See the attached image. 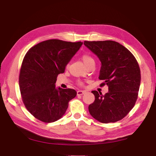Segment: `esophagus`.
<instances>
[{
  "instance_id": "1",
  "label": "esophagus",
  "mask_w": 156,
  "mask_h": 156,
  "mask_svg": "<svg viewBox=\"0 0 156 156\" xmlns=\"http://www.w3.org/2000/svg\"><path fill=\"white\" fill-rule=\"evenodd\" d=\"M84 93V90H78L77 94L78 96H81V95H83V94Z\"/></svg>"
}]
</instances>
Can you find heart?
Instances as JSON below:
<instances>
[{
    "mask_svg": "<svg viewBox=\"0 0 156 156\" xmlns=\"http://www.w3.org/2000/svg\"><path fill=\"white\" fill-rule=\"evenodd\" d=\"M82 60L83 61V62L84 63V64H85L87 66L90 63H91L92 62H94V59L91 57L90 56H89L88 55H84L82 56Z\"/></svg>",
    "mask_w": 156,
    "mask_h": 156,
    "instance_id": "b5f03b06",
    "label": "heart"
}]
</instances>
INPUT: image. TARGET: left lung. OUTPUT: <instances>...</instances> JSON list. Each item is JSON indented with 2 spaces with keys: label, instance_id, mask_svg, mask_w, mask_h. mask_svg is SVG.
<instances>
[{
  "label": "left lung",
  "instance_id": "obj_1",
  "mask_svg": "<svg viewBox=\"0 0 156 156\" xmlns=\"http://www.w3.org/2000/svg\"><path fill=\"white\" fill-rule=\"evenodd\" d=\"M84 45L101 62L99 79L107 84L105 95L92 91L95 96L88 106L90 115L101 123L122 120L133 108L140 84V71L131 52L118 42L107 40L84 41Z\"/></svg>",
  "mask_w": 156,
  "mask_h": 156
}]
</instances>
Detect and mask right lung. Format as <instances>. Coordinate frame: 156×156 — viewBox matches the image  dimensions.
<instances>
[{
  "mask_svg": "<svg viewBox=\"0 0 156 156\" xmlns=\"http://www.w3.org/2000/svg\"><path fill=\"white\" fill-rule=\"evenodd\" d=\"M82 45L81 41L49 40L32 47L25 55L19 84L23 101L36 119L46 123L60 119L69 101L76 96L75 90L56 88L55 83Z\"/></svg>",
  "mask_w": 156,
  "mask_h": 156,
  "instance_id": "right-lung-1",
  "label": "right lung"
}]
</instances>
